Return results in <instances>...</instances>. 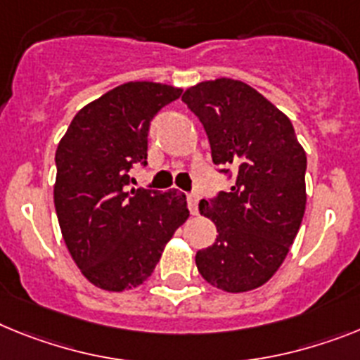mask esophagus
I'll return each instance as SVG.
<instances>
[{
	"instance_id": "34e87169",
	"label": "esophagus",
	"mask_w": 360,
	"mask_h": 360,
	"mask_svg": "<svg viewBox=\"0 0 360 360\" xmlns=\"http://www.w3.org/2000/svg\"><path fill=\"white\" fill-rule=\"evenodd\" d=\"M186 203H188L190 214H198V205H199V195L195 192L186 194Z\"/></svg>"
}]
</instances>
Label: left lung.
<instances>
[{"label": "left lung", "instance_id": "8db88e82", "mask_svg": "<svg viewBox=\"0 0 360 360\" xmlns=\"http://www.w3.org/2000/svg\"><path fill=\"white\" fill-rule=\"evenodd\" d=\"M183 102L203 124L229 192L199 203L217 226L195 265L210 285L243 292L264 285L282 265L306 210L304 148L291 120L264 95L232 78L186 89Z\"/></svg>", "mask_w": 360, "mask_h": 360}]
</instances>
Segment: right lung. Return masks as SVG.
I'll list each match as a JSON object with an SVG mask.
<instances>
[{
    "mask_svg": "<svg viewBox=\"0 0 360 360\" xmlns=\"http://www.w3.org/2000/svg\"><path fill=\"white\" fill-rule=\"evenodd\" d=\"M165 84L128 82L75 115L56 150L54 207L84 276L105 291L137 288L188 217L183 192L128 190L146 166L150 122L181 96Z\"/></svg>",
    "mask_w": 360,
    "mask_h": 360,
    "instance_id": "right-lung-1",
    "label": "right lung"
}]
</instances>
